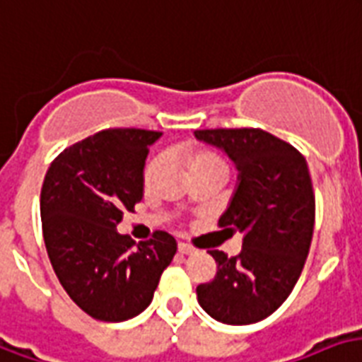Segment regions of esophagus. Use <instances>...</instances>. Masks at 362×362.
Wrapping results in <instances>:
<instances>
[{
	"label": "esophagus",
	"instance_id": "1",
	"mask_svg": "<svg viewBox=\"0 0 362 362\" xmlns=\"http://www.w3.org/2000/svg\"><path fill=\"white\" fill-rule=\"evenodd\" d=\"M177 250H179V254H183V255H191V254H194V252H197V250L192 248L191 244H187V243H179Z\"/></svg>",
	"mask_w": 362,
	"mask_h": 362
}]
</instances>
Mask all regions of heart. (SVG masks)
Returning a JSON list of instances; mask_svg holds the SVG:
<instances>
[{
    "mask_svg": "<svg viewBox=\"0 0 362 362\" xmlns=\"http://www.w3.org/2000/svg\"><path fill=\"white\" fill-rule=\"evenodd\" d=\"M187 165H189V170H197V168H204V165H225L217 154L210 151H197L191 152L189 156H187ZM160 168V158H152L148 164H146L145 170V181L148 183L152 177H154V173L158 171Z\"/></svg>",
    "mask_w": 362,
    "mask_h": 362,
    "instance_id": "heart-1",
    "label": "heart"
}]
</instances>
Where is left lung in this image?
Here are the masks:
<instances>
[{"instance_id":"8db88e82","label":"left lung","mask_w":362,"mask_h":362,"mask_svg":"<svg viewBox=\"0 0 362 362\" xmlns=\"http://www.w3.org/2000/svg\"><path fill=\"white\" fill-rule=\"evenodd\" d=\"M197 139L227 152L238 185L219 227L243 233L240 254L211 250L214 281L197 286L198 303L225 325H252L284 303L305 265L315 227V192L298 148L254 127L200 129Z\"/></svg>"}]
</instances>
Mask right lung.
Here are the masks:
<instances>
[{"instance_id": "1", "label": "right lung", "mask_w": 362, "mask_h": 362, "mask_svg": "<svg viewBox=\"0 0 362 362\" xmlns=\"http://www.w3.org/2000/svg\"><path fill=\"white\" fill-rule=\"evenodd\" d=\"M162 133L105 129L68 146L49 165L40 211L49 262L70 300L89 317L122 322L151 305L177 252L165 230L135 246L116 227L143 198L148 146Z\"/></svg>"}]
</instances>
